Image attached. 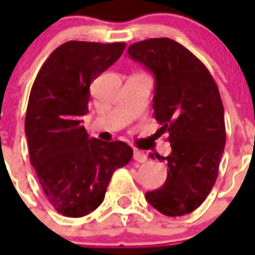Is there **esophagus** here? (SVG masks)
<instances>
[{
	"mask_svg": "<svg viewBox=\"0 0 255 255\" xmlns=\"http://www.w3.org/2000/svg\"><path fill=\"white\" fill-rule=\"evenodd\" d=\"M132 157H134L135 161L138 162H145L147 161V154L143 152V150H139V149H134V154H132Z\"/></svg>",
	"mask_w": 255,
	"mask_h": 255,
	"instance_id": "1",
	"label": "esophagus"
}]
</instances>
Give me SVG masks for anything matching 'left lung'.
<instances>
[{"instance_id":"left-lung-1","label":"left lung","mask_w":255,"mask_h":255,"mask_svg":"<svg viewBox=\"0 0 255 255\" xmlns=\"http://www.w3.org/2000/svg\"><path fill=\"white\" fill-rule=\"evenodd\" d=\"M128 53L154 75V117L172 148L167 157H157L167 161L166 182L145 198L162 215H188L211 193L225 149L218 87L203 62L170 38L141 40Z\"/></svg>"}]
</instances>
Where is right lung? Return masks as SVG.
Returning a JSON list of instances; mask_svg holds the SVG:
<instances>
[{
	"instance_id": "1",
	"label": "right lung",
	"mask_w": 255,
	"mask_h": 255,
	"mask_svg": "<svg viewBox=\"0 0 255 255\" xmlns=\"http://www.w3.org/2000/svg\"><path fill=\"white\" fill-rule=\"evenodd\" d=\"M125 46L66 42L52 52L31 87L25 116L30 163L48 202L66 217L98 208L112 173L132 157L126 143L89 138L82 125L91 83L120 58Z\"/></svg>"
}]
</instances>
